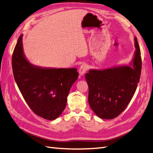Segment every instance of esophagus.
Masks as SVG:
<instances>
[{"label": "esophagus", "instance_id": "34e87169", "mask_svg": "<svg viewBox=\"0 0 153 153\" xmlns=\"http://www.w3.org/2000/svg\"><path fill=\"white\" fill-rule=\"evenodd\" d=\"M88 66L86 64H83L82 65H81V66L79 67V73L81 76H83L85 74V73L86 72V71L88 70Z\"/></svg>", "mask_w": 153, "mask_h": 153}]
</instances>
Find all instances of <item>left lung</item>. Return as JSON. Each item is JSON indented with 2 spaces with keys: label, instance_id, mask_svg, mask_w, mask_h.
Wrapping results in <instances>:
<instances>
[{
  "label": "left lung",
  "instance_id": "obj_1",
  "mask_svg": "<svg viewBox=\"0 0 153 153\" xmlns=\"http://www.w3.org/2000/svg\"><path fill=\"white\" fill-rule=\"evenodd\" d=\"M134 42L136 50L130 65L92 69L86 74L88 103L100 118L111 120L118 116L134 94L142 70L141 52L136 37Z\"/></svg>",
  "mask_w": 153,
  "mask_h": 153
}]
</instances>
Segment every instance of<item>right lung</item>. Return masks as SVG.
<instances>
[{
  "label": "right lung",
  "mask_w": 153,
  "mask_h": 153,
  "mask_svg": "<svg viewBox=\"0 0 153 153\" xmlns=\"http://www.w3.org/2000/svg\"><path fill=\"white\" fill-rule=\"evenodd\" d=\"M22 35L19 37L12 56L15 82L32 111L44 119L56 120L65 110L70 88L79 74L75 68H42L26 59Z\"/></svg>",
  "instance_id": "obj_1"
}]
</instances>
